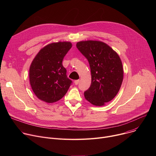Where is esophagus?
<instances>
[{
    "instance_id": "esophagus-1",
    "label": "esophagus",
    "mask_w": 156,
    "mask_h": 156,
    "mask_svg": "<svg viewBox=\"0 0 156 156\" xmlns=\"http://www.w3.org/2000/svg\"><path fill=\"white\" fill-rule=\"evenodd\" d=\"M79 82H80V80H75V81H74V83H75V85H78V83H79Z\"/></svg>"
}]
</instances>
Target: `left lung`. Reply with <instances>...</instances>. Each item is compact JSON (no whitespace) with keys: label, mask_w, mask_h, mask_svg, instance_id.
<instances>
[{"label":"left lung","mask_w":156,"mask_h":156,"mask_svg":"<svg viewBox=\"0 0 156 156\" xmlns=\"http://www.w3.org/2000/svg\"><path fill=\"white\" fill-rule=\"evenodd\" d=\"M76 48L87 58L91 73V84L84 91V98L93 105H104L120 90L123 78L122 61L112 48L101 41H80Z\"/></svg>","instance_id":"obj_1"}]
</instances>
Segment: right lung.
I'll use <instances>...</instances> for the list:
<instances>
[{
  "label": "right lung",
  "mask_w": 156,
  "mask_h": 156,
  "mask_svg": "<svg viewBox=\"0 0 156 156\" xmlns=\"http://www.w3.org/2000/svg\"><path fill=\"white\" fill-rule=\"evenodd\" d=\"M70 42L51 43L43 48L30 68V81L38 99L48 103L57 102L67 92L72 81L66 76L62 61L71 49Z\"/></svg>",
  "instance_id": "right-lung-1"
}]
</instances>
